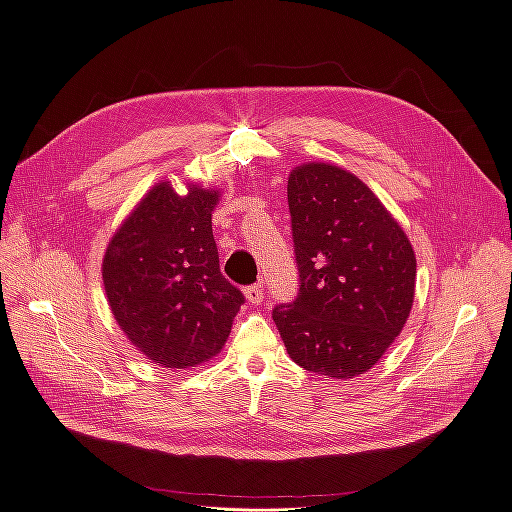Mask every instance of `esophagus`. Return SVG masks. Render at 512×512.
<instances>
[{
	"label": "esophagus",
	"instance_id": "1",
	"mask_svg": "<svg viewBox=\"0 0 512 512\" xmlns=\"http://www.w3.org/2000/svg\"><path fill=\"white\" fill-rule=\"evenodd\" d=\"M245 299L250 301L252 305H260L262 299H265V288H262V284L247 286V288H245Z\"/></svg>",
	"mask_w": 512,
	"mask_h": 512
}]
</instances>
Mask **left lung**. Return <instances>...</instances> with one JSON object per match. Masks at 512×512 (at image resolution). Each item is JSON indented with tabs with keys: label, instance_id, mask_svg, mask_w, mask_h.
I'll return each instance as SVG.
<instances>
[{
	"label": "left lung",
	"instance_id": "1",
	"mask_svg": "<svg viewBox=\"0 0 512 512\" xmlns=\"http://www.w3.org/2000/svg\"><path fill=\"white\" fill-rule=\"evenodd\" d=\"M301 288L273 320L290 359L335 380L374 367L414 303L416 256L380 198L342 166L307 162L288 175Z\"/></svg>",
	"mask_w": 512,
	"mask_h": 512
}]
</instances>
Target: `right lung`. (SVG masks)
<instances>
[{"mask_svg":"<svg viewBox=\"0 0 512 512\" xmlns=\"http://www.w3.org/2000/svg\"><path fill=\"white\" fill-rule=\"evenodd\" d=\"M220 190L168 179L138 200L102 258L108 307L151 363L190 369L218 356L243 305L220 271L211 213Z\"/></svg>","mask_w":512,"mask_h":512,"instance_id":"add662e5","label":"right lung"}]
</instances>
